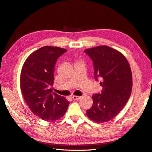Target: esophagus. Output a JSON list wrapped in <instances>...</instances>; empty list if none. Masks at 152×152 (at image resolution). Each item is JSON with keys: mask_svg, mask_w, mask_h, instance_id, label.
<instances>
[{"mask_svg": "<svg viewBox=\"0 0 152 152\" xmlns=\"http://www.w3.org/2000/svg\"><path fill=\"white\" fill-rule=\"evenodd\" d=\"M80 98H81V97H80V96H72V99L74 100H79Z\"/></svg>", "mask_w": 152, "mask_h": 152, "instance_id": "obj_1", "label": "esophagus"}]
</instances>
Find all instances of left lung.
<instances>
[{"instance_id":"1","label":"left lung","mask_w":152,"mask_h":152,"mask_svg":"<svg viewBox=\"0 0 152 152\" xmlns=\"http://www.w3.org/2000/svg\"><path fill=\"white\" fill-rule=\"evenodd\" d=\"M93 62L94 79L100 80L102 93L93 95V105L86 111L97 123L116 117L126 105L132 91V76L129 62L122 53L108 46L84 50Z\"/></svg>"}]
</instances>
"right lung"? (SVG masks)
Instances as JSON below:
<instances>
[{"mask_svg": "<svg viewBox=\"0 0 152 152\" xmlns=\"http://www.w3.org/2000/svg\"><path fill=\"white\" fill-rule=\"evenodd\" d=\"M66 49L45 46L28 56L23 65L20 88L33 113L43 120L55 121L63 116L70 102L53 92L54 71L58 58Z\"/></svg>", "mask_w": 152, "mask_h": 152, "instance_id": "right-lung-1", "label": "right lung"}]
</instances>
